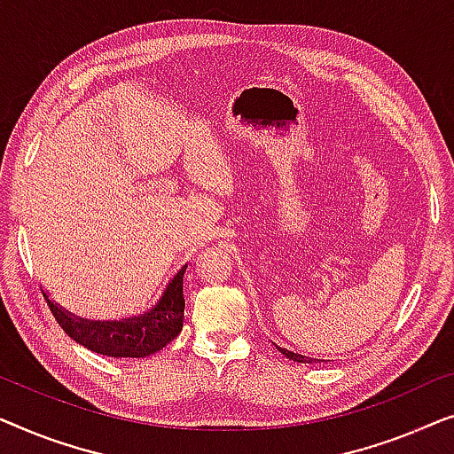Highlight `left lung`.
<instances>
[{"instance_id": "1", "label": "left lung", "mask_w": 454, "mask_h": 454, "mask_svg": "<svg viewBox=\"0 0 454 454\" xmlns=\"http://www.w3.org/2000/svg\"><path fill=\"white\" fill-rule=\"evenodd\" d=\"M279 352H282L284 356H288L290 360H294V362H302V364H309V362H312L310 357H306V356H300V354H294V352H290V349H282V348H279Z\"/></svg>"}]
</instances>
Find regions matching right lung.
<instances>
[{
    "mask_svg": "<svg viewBox=\"0 0 454 454\" xmlns=\"http://www.w3.org/2000/svg\"><path fill=\"white\" fill-rule=\"evenodd\" d=\"M187 267L176 273L175 279L168 284L164 296L154 309L142 317H131L125 321L100 323L75 318L61 310L55 302H51L47 294L43 292L51 312L59 327L92 352L111 356V357H145L175 340L183 329L184 317V298H183V276Z\"/></svg>",
    "mask_w": 454,
    "mask_h": 454,
    "instance_id": "obj_1",
    "label": "right lung"
}]
</instances>
